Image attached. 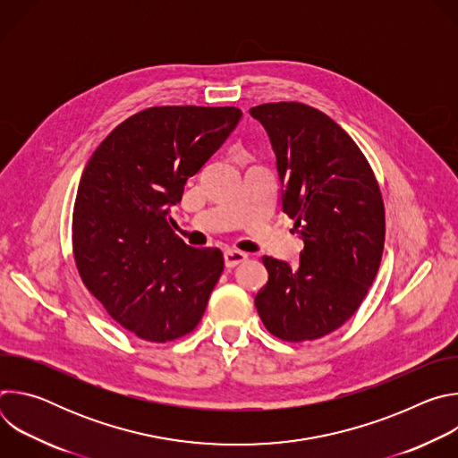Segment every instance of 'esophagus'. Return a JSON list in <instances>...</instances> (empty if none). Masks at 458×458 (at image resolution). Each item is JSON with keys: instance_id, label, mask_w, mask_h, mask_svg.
<instances>
[{"instance_id": "34e87169", "label": "esophagus", "mask_w": 458, "mask_h": 458, "mask_svg": "<svg viewBox=\"0 0 458 458\" xmlns=\"http://www.w3.org/2000/svg\"><path fill=\"white\" fill-rule=\"evenodd\" d=\"M248 259V255L244 251L239 250H225V267L226 268H233Z\"/></svg>"}]
</instances>
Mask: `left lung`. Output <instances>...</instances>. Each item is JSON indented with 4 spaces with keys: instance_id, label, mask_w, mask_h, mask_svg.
Returning a JSON list of instances; mask_svg holds the SVG:
<instances>
[{
    "instance_id": "left-lung-1",
    "label": "left lung",
    "mask_w": 458,
    "mask_h": 458,
    "mask_svg": "<svg viewBox=\"0 0 458 458\" xmlns=\"http://www.w3.org/2000/svg\"><path fill=\"white\" fill-rule=\"evenodd\" d=\"M276 152L283 212L304 248L297 267L263 257L268 283L255 295L267 330L290 343L335 332L357 311L380 265L384 203L355 141L302 103L250 108Z\"/></svg>"
}]
</instances>
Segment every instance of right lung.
I'll use <instances>...</instances> for the list:
<instances>
[{
  "mask_svg": "<svg viewBox=\"0 0 458 458\" xmlns=\"http://www.w3.org/2000/svg\"><path fill=\"white\" fill-rule=\"evenodd\" d=\"M235 106H152L117 124L87 163L72 246L89 292L124 330L168 343L199 324L225 259L172 230L184 182L228 140Z\"/></svg>",
  "mask_w": 458,
  "mask_h": 458,
  "instance_id": "1",
  "label": "right lung"
}]
</instances>
